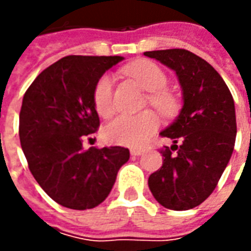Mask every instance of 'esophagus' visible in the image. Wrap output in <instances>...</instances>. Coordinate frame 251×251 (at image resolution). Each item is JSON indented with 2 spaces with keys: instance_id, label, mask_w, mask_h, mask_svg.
Returning a JSON list of instances; mask_svg holds the SVG:
<instances>
[{
  "instance_id": "obj_1",
  "label": "esophagus",
  "mask_w": 251,
  "mask_h": 251,
  "mask_svg": "<svg viewBox=\"0 0 251 251\" xmlns=\"http://www.w3.org/2000/svg\"><path fill=\"white\" fill-rule=\"evenodd\" d=\"M145 148L144 147H140V148H131L130 149V153L133 154V156H141L142 153H145Z\"/></svg>"
}]
</instances>
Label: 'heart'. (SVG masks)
<instances>
[{
  "mask_svg": "<svg viewBox=\"0 0 251 251\" xmlns=\"http://www.w3.org/2000/svg\"><path fill=\"white\" fill-rule=\"evenodd\" d=\"M126 75L149 91L148 100L158 113L172 115L177 110V98L168 90H164L168 77L165 72L151 60L133 63L124 70ZM95 110L100 117H109L114 110L113 102V77L104 74L99 77L93 90ZM158 126L157 115L153 111H145L138 115L121 114L104 126L106 141L125 147H138L147 141Z\"/></svg>",
  "mask_w": 251,
  "mask_h": 251,
  "instance_id": "1",
  "label": "heart"
}]
</instances>
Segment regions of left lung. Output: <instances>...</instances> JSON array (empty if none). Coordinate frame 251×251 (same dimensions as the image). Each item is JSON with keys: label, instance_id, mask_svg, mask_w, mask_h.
Here are the masks:
<instances>
[{"label": "left lung", "instance_id": "1", "mask_svg": "<svg viewBox=\"0 0 251 251\" xmlns=\"http://www.w3.org/2000/svg\"><path fill=\"white\" fill-rule=\"evenodd\" d=\"M176 72L183 88V109L160 134L174 141L164 147L163 167L149 176V189L165 208L185 211L203 203L230 161L237 120L234 99L210 63L187 50L144 52Z\"/></svg>", "mask_w": 251, "mask_h": 251}]
</instances>
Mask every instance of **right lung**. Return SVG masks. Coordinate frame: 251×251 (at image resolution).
I'll return each mask as SVG.
<instances>
[{"label":"right lung","instance_id":"right-lung-1","mask_svg":"<svg viewBox=\"0 0 251 251\" xmlns=\"http://www.w3.org/2000/svg\"><path fill=\"white\" fill-rule=\"evenodd\" d=\"M122 59L63 57L36 77L23 98L19 134L30 174L63 207L87 210L100 204L129 160L127 148L82 147L99 127L94 86Z\"/></svg>","mask_w":251,"mask_h":251}]
</instances>
